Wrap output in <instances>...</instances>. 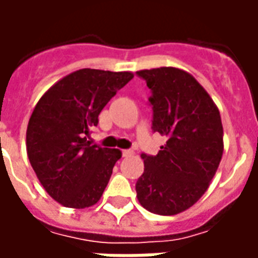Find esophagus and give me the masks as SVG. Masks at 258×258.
Instances as JSON below:
<instances>
[{
  "label": "esophagus",
  "instance_id": "obj_1",
  "mask_svg": "<svg viewBox=\"0 0 258 258\" xmlns=\"http://www.w3.org/2000/svg\"><path fill=\"white\" fill-rule=\"evenodd\" d=\"M131 155H134V151H133V149H124L123 151L124 157H128V156H131Z\"/></svg>",
  "mask_w": 258,
  "mask_h": 258
}]
</instances>
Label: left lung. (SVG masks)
I'll use <instances>...</instances> for the list:
<instances>
[{
    "label": "left lung",
    "mask_w": 258,
    "mask_h": 258,
    "mask_svg": "<svg viewBox=\"0 0 258 258\" xmlns=\"http://www.w3.org/2000/svg\"><path fill=\"white\" fill-rule=\"evenodd\" d=\"M152 90V128L167 137L156 156L142 153L135 190L141 206L160 216L188 210L205 195L221 162L220 110L192 74L178 68L140 70Z\"/></svg>",
    "instance_id": "obj_1"
}]
</instances>
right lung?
Here are the masks:
<instances>
[{
	"label": "right lung",
	"mask_w": 258,
	"mask_h": 258,
	"mask_svg": "<svg viewBox=\"0 0 258 258\" xmlns=\"http://www.w3.org/2000/svg\"><path fill=\"white\" fill-rule=\"evenodd\" d=\"M134 77L131 72L80 69L40 98L26 131V149L47 194L64 207L85 209L101 199L121 157L87 137L102 109Z\"/></svg>",
	"instance_id": "obj_1"
}]
</instances>
